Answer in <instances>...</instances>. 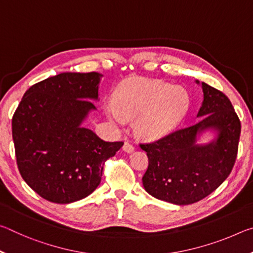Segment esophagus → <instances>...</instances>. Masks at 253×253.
<instances>
[{"instance_id":"esophagus-1","label":"esophagus","mask_w":253,"mask_h":253,"mask_svg":"<svg viewBox=\"0 0 253 253\" xmlns=\"http://www.w3.org/2000/svg\"><path fill=\"white\" fill-rule=\"evenodd\" d=\"M123 149L126 153H131V152H134L135 147H134V145H132L130 142H128V140H127V142H125V144H124Z\"/></svg>"}]
</instances>
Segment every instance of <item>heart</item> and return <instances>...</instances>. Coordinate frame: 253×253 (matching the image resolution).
<instances>
[{"label":"heart","mask_w":253,"mask_h":253,"mask_svg":"<svg viewBox=\"0 0 253 253\" xmlns=\"http://www.w3.org/2000/svg\"><path fill=\"white\" fill-rule=\"evenodd\" d=\"M190 98L181 87L152 80H131L124 84L116 98L106 105L111 121L125 124L136 118L135 130L146 138H158L172 131L183 121Z\"/></svg>","instance_id":"b5f03b06"}]
</instances>
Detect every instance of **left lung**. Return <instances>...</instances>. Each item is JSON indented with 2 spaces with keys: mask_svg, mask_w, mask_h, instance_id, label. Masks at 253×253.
<instances>
[{
  "mask_svg": "<svg viewBox=\"0 0 253 253\" xmlns=\"http://www.w3.org/2000/svg\"><path fill=\"white\" fill-rule=\"evenodd\" d=\"M202 89L199 123L139 144L148 157L143 185L158 200L177 205L199 202L225 181L234 166L241 123L223 92L205 83ZM207 127L219 131L217 140L204 147L196 145V135Z\"/></svg>",
  "mask_w": 253,
  "mask_h": 253,
  "instance_id": "left-lung-1",
  "label": "left lung"
}]
</instances>
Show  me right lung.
Listing matches in <instances>:
<instances>
[{
  "label": "right lung",
  "instance_id": "right-lung-1",
  "mask_svg": "<svg viewBox=\"0 0 253 253\" xmlns=\"http://www.w3.org/2000/svg\"><path fill=\"white\" fill-rule=\"evenodd\" d=\"M100 75L65 72L33 84L12 118L16 164L25 183L46 201L76 202L100 184L105 162L123 142H106L81 126L96 107Z\"/></svg>",
  "mask_w": 253,
  "mask_h": 253
}]
</instances>
